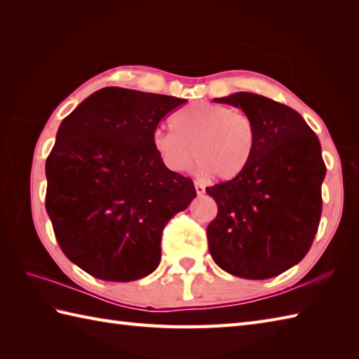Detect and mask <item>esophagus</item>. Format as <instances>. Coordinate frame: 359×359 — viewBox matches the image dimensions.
<instances>
[{
	"instance_id": "esophagus-1",
	"label": "esophagus",
	"mask_w": 359,
	"mask_h": 359,
	"mask_svg": "<svg viewBox=\"0 0 359 359\" xmlns=\"http://www.w3.org/2000/svg\"><path fill=\"white\" fill-rule=\"evenodd\" d=\"M194 188H196V193H197V196H202V194L205 193V188H203V185H202V184H199V182H196V184H194Z\"/></svg>"
}]
</instances>
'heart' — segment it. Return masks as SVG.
<instances>
[{"label": "heart", "instance_id": "1", "mask_svg": "<svg viewBox=\"0 0 359 359\" xmlns=\"http://www.w3.org/2000/svg\"><path fill=\"white\" fill-rule=\"evenodd\" d=\"M172 131L157 129L152 148L172 172H187L196 160L203 174L233 180L245 172L255 156L257 128L247 112L224 104L194 103L171 117Z\"/></svg>", "mask_w": 359, "mask_h": 359}]
</instances>
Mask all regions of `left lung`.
<instances>
[{
	"label": "left lung",
	"mask_w": 359,
	"mask_h": 359,
	"mask_svg": "<svg viewBox=\"0 0 359 359\" xmlns=\"http://www.w3.org/2000/svg\"><path fill=\"white\" fill-rule=\"evenodd\" d=\"M255 120L257 144L238 179L207 188L217 216L207 228L210 255L233 276L269 279L301 262L323 212L321 143L294 109L264 95L215 98Z\"/></svg>",
	"instance_id": "8db88e82"
}]
</instances>
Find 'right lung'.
<instances>
[{
  "mask_svg": "<svg viewBox=\"0 0 359 359\" xmlns=\"http://www.w3.org/2000/svg\"><path fill=\"white\" fill-rule=\"evenodd\" d=\"M185 102L103 88L60 125L46 160V211L60 248L90 276L129 282L158 266L163 228L196 188L162 163L152 135Z\"/></svg>",
  "mask_w": 359,
  "mask_h": 359,
  "instance_id": "right-lung-1",
  "label": "right lung"
}]
</instances>
